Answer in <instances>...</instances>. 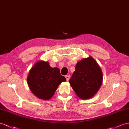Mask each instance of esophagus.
Listing matches in <instances>:
<instances>
[{
	"mask_svg": "<svg viewBox=\"0 0 129 129\" xmlns=\"http://www.w3.org/2000/svg\"><path fill=\"white\" fill-rule=\"evenodd\" d=\"M65 78H66V79H67V81H69V79H70V76H69V75L65 76Z\"/></svg>",
	"mask_w": 129,
	"mask_h": 129,
	"instance_id": "esophagus-1",
	"label": "esophagus"
}]
</instances>
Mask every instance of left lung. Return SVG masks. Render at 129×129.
<instances>
[{
  "label": "left lung",
  "instance_id": "1",
  "mask_svg": "<svg viewBox=\"0 0 129 129\" xmlns=\"http://www.w3.org/2000/svg\"><path fill=\"white\" fill-rule=\"evenodd\" d=\"M101 68L93 58L89 57L78 61L69 82L81 99L93 97L102 83Z\"/></svg>",
  "mask_w": 129,
  "mask_h": 129
}]
</instances>
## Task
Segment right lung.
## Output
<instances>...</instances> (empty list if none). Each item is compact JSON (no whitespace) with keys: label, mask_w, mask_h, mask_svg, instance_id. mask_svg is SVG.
Listing matches in <instances>:
<instances>
[{"label":"right lung","mask_w":129,"mask_h":129,"mask_svg":"<svg viewBox=\"0 0 129 129\" xmlns=\"http://www.w3.org/2000/svg\"><path fill=\"white\" fill-rule=\"evenodd\" d=\"M67 81L58 68H51L47 61H39L29 71L27 77L29 87L36 97L49 100L58 85Z\"/></svg>","instance_id":"obj_1"}]
</instances>
